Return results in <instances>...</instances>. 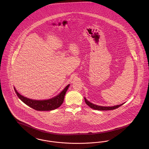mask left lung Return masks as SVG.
I'll return each mask as SVG.
<instances>
[{
	"instance_id": "left-lung-1",
	"label": "left lung",
	"mask_w": 149,
	"mask_h": 149,
	"mask_svg": "<svg viewBox=\"0 0 149 149\" xmlns=\"http://www.w3.org/2000/svg\"><path fill=\"white\" fill-rule=\"evenodd\" d=\"M84 99H85V103L88 106L90 107L91 108L94 109H95V110H99V111H108V110H113L114 109H116L118 107L122 106L123 104H125V103H123L122 104H120L119 105H116V106H98V105H96V104H94L90 102L89 101H88L87 99H86V98L84 97Z\"/></svg>"
}]
</instances>
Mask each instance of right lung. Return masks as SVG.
I'll use <instances>...</instances> for the list:
<instances>
[{
    "instance_id": "obj_1",
    "label": "right lung",
    "mask_w": 149,
    "mask_h": 149,
    "mask_svg": "<svg viewBox=\"0 0 149 149\" xmlns=\"http://www.w3.org/2000/svg\"><path fill=\"white\" fill-rule=\"evenodd\" d=\"M70 84L67 85L64 89L58 94L56 96L50 98L45 100H35L32 99L24 97L17 92L14 86V91L16 93L18 98L28 106L40 111H48L56 109L63 104L64 102V97L67 90L68 89Z\"/></svg>"
}]
</instances>
